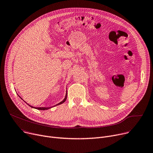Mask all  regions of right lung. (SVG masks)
<instances>
[{"label": "right lung", "mask_w": 153, "mask_h": 153, "mask_svg": "<svg viewBox=\"0 0 153 153\" xmlns=\"http://www.w3.org/2000/svg\"><path fill=\"white\" fill-rule=\"evenodd\" d=\"M67 94H66V95H65V98H64V99L62 101V102H61L60 103H57V104H56L55 106H56V105H60V104H62V103H63L65 100H66V99H67ZM20 98H21V97H19ZM21 99H22V98H21ZM28 105V104H27ZM29 106L30 107H32V106H30V105H29ZM52 107H36V108H36V109H37V110H48L49 108H52Z\"/></svg>", "instance_id": "obj_1"}]
</instances>
